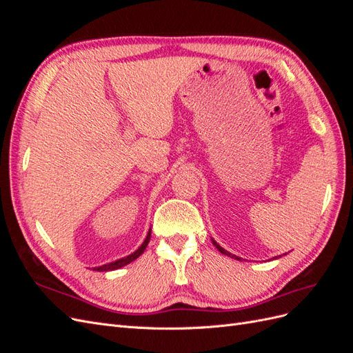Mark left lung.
I'll return each instance as SVG.
<instances>
[{
  "mask_svg": "<svg viewBox=\"0 0 353 353\" xmlns=\"http://www.w3.org/2000/svg\"><path fill=\"white\" fill-rule=\"evenodd\" d=\"M212 243H213V245H215V248H216V249H218V250H219V252H221L222 254H227V256H230V258H232V259H237V261H241V259L239 258V256H236V254H231V253H230V252H227L225 249H222V248H221V245H219V244H218V243H216L215 240H212ZM276 258H281V256H276Z\"/></svg>",
  "mask_w": 353,
  "mask_h": 353,
  "instance_id": "obj_1",
  "label": "left lung"
}]
</instances>
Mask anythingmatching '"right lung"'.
I'll list each match as a JSON object with an SVG mask.
<instances>
[{"label": "right lung", "mask_w": 353, "mask_h": 353, "mask_svg": "<svg viewBox=\"0 0 353 353\" xmlns=\"http://www.w3.org/2000/svg\"><path fill=\"white\" fill-rule=\"evenodd\" d=\"M150 237H152V228L148 230V234H147L145 240L143 241V244H141L140 248H138L134 253L128 254V256H125V258H122V259H117V261H114V262H110V263H105V265L97 266V268H94V270H95V271H100V272L114 271V270H119V268H122V266H125V265H128V263L134 262L137 258H140V256L144 253V250H145V248H147L148 241H150Z\"/></svg>", "instance_id": "add662e5"}]
</instances>
